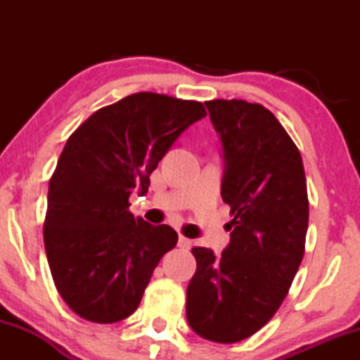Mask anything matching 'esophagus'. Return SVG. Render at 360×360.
<instances>
[{"label":"esophagus","instance_id":"34e87169","mask_svg":"<svg viewBox=\"0 0 360 360\" xmlns=\"http://www.w3.org/2000/svg\"><path fill=\"white\" fill-rule=\"evenodd\" d=\"M177 245H179L181 249L189 250V249H191V245H193V240H189V238L184 237V235H179V240H177Z\"/></svg>","mask_w":360,"mask_h":360}]
</instances>
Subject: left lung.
Segmentation results:
<instances>
[{
	"label": "left lung",
	"mask_w": 360,
	"mask_h": 360,
	"mask_svg": "<svg viewBox=\"0 0 360 360\" xmlns=\"http://www.w3.org/2000/svg\"><path fill=\"white\" fill-rule=\"evenodd\" d=\"M225 157L221 198L230 243L220 257L194 247L186 295L188 323L200 337L235 344L274 316L303 260L308 191L301 154L279 120L259 103H205Z\"/></svg>",
	"instance_id": "8db88e82"
}]
</instances>
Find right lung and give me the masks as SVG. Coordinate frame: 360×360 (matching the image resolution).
<instances>
[{
  "instance_id": "right-lung-1",
  "label": "right lung",
  "mask_w": 360,
  "mask_h": 360,
  "mask_svg": "<svg viewBox=\"0 0 360 360\" xmlns=\"http://www.w3.org/2000/svg\"><path fill=\"white\" fill-rule=\"evenodd\" d=\"M206 117L203 103L135 93L94 111L68 139L49 181L44 242L53 284L76 315L115 323L139 308L177 233L134 214L152 171L181 134Z\"/></svg>"
}]
</instances>
